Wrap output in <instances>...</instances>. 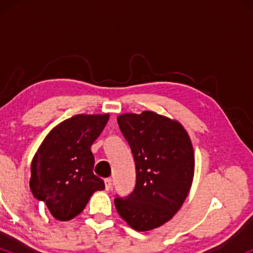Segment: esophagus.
Masks as SVG:
<instances>
[{
  "mask_svg": "<svg viewBox=\"0 0 253 253\" xmlns=\"http://www.w3.org/2000/svg\"><path fill=\"white\" fill-rule=\"evenodd\" d=\"M112 178H106L104 179V185H106V190L112 189Z\"/></svg>",
  "mask_w": 253,
  "mask_h": 253,
  "instance_id": "esophagus-1",
  "label": "esophagus"
}]
</instances>
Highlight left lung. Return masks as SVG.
Instances as JSON below:
<instances>
[{
	"instance_id": "1",
	"label": "left lung",
	"mask_w": 253,
	"mask_h": 253,
	"mask_svg": "<svg viewBox=\"0 0 253 253\" xmlns=\"http://www.w3.org/2000/svg\"><path fill=\"white\" fill-rule=\"evenodd\" d=\"M118 124L134 157L136 183L128 197L115 199V208L133 229L151 231L172 219L189 194L193 144L181 123L151 110L125 113Z\"/></svg>"
}]
</instances>
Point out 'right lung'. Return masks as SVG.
Returning a JSON list of instances; mask_svg holds the SVG:
<instances>
[{
    "instance_id": "right-lung-1",
    "label": "right lung",
    "mask_w": 253,
    "mask_h": 253,
    "mask_svg": "<svg viewBox=\"0 0 253 253\" xmlns=\"http://www.w3.org/2000/svg\"><path fill=\"white\" fill-rule=\"evenodd\" d=\"M109 114H77L57 125L45 136L31 163L30 188L59 221H69L84 210L90 196L104 189L94 175L91 145Z\"/></svg>"
}]
</instances>
